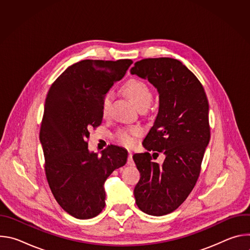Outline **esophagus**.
Here are the masks:
<instances>
[{
	"label": "esophagus",
	"mask_w": 250,
	"mask_h": 250,
	"mask_svg": "<svg viewBox=\"0 0 250 250\" xmlns=\"http://www.w3.org/2000/svg\"><path fill=\"white\" fill-rule=\"evenodd\" d=\"M127 164L130 165V166H133L134 165V161L132 159V153L129 152L128 153V158H127Z\"/></svg>",
	"instance_id": "esophagus-1"
}]
</instances>
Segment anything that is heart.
Segmentation results:
<instances>
[{"mask_svg": "<svg viewBox=\"0 0 250 250\" xmlns=\"http://www.w3.org/2000/svg\"><path fill=\"white\" fill-rule=\"evenodd\" d=\"M125 91L132 100V102L140 108L142 105H149L153 94L150 87L142 80L131 79L125 85ZM112 92L105 93L102 100V114L104 117L108 115L110 104L112 101ZM142 133V129L138 126H128L119 129L115 138L120 145L125 147H131L136 142V138Z\"/></svg>", "mask_w": 250, "mask_h": 250, "instance_id": "b5f03b06", "label": "heart"}]
</instances>
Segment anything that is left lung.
I'll return each instance as SVG.
<instances>
[{
	"label": "left lung",
	"instance_id": "8db88e82",
	"mask_svg": "<svg viewBox=\"0 0 250 250\" xmlns=\"http://www.w3.org/2000/svg\"><path fill=\"white\" fill-rule=\"evenodd\" d=\"M130 73L148 80L159 94L158 114L142 142L147 152L132 158L140 173L135 203L147 215L160 217L174 211L196 185L210 136L208 103L200 81L177 59L140 60ZM151 150L164 152L162 165L152 160Z\"/></svg>",
	"mask_w": 250,
	"mask_h": 250
}]
</instances>
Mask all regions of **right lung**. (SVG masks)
Returning a JSON list of instances; mask_svg holds the SVG:
<instances>
[{
    "label": "right lung",
    "mask_w": 250,
    "mask_h": 250,
    "mask_svg": "<svg viewBox=\"0 0 250 250\" xmlns=\"http://www.w3.org/2000/svg\"><path fill=\"white\" fill-rule=\"evenodd\" d=\"M132 64L82 60L69 66L46 96L40 140L50 190L69 215L95 218L104 208V184L114 170L124 166L127 150L109 146L99 156L89 151V130L102 124V100Z\"/></svg>",
    "instance_id": "right-lung-1"
}]
</instances>
